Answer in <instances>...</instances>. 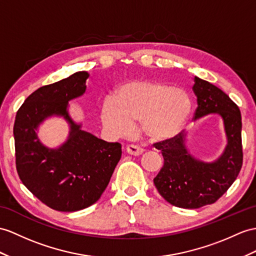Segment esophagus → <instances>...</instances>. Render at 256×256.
<instances>
[{
  "label": "esophagus",
  "instance_id": "1",
  "mask_svg": "<svg viewBox=\"0 0 256 256\" xmlns=\"http://www.w3.org/2000/svg\"><path fill=\"white\" fill-rule=\"evenodd\" d=\"M126 150H127V152H128L129 154L134 155V156H138V155L142 154L143 151H144V150H143L142 148H140V146H134V144H129V146H127Z\"/></svg>",
  "mask_w": 256,
  "mask_h": 256
}]
</instances>
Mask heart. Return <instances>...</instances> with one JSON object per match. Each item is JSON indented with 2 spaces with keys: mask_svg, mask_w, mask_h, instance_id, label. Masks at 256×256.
I'll use <instances>...</instances> for the list:
<instances>
[{
  "mask_svg": "<svg viewBox=\"0 0 256 256\" xmlns=\"http://www.w3.org/2000/svg\"><path fill=\"white\" fill-rule=\"evenodd\" d=\"M192 98L186 91L158 80H136L122 84L114 98L103 103L102 120L118 134H128L134 122L152 141L170 139L190 120Z\"/></svg>",
  "mask_w": 256,
  "mask_h": 256,
  "instance_id": "heart-1",
  "label": "heart"
}]
</instances>
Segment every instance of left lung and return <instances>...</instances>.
Wrapping results in <instances>:
<instances>
[{"mask_svg":"<svg viewBox=\"0 0 256 256\" xmlns=\"http://www.w3.org/2000/svg\"><path fill=\"white\" fill-rule=\"evenodd\" d=\"M193 91L198 98L193 118L220 114L228 142L222 156L213 163H204L192 156L186 148L182 132L156 143L155 148L163 155L164 165L154 178V184L167 202L182 208H198L215 203L238 177L243 162L239 108L225 92L198 77Z\"/></svg>","mask_w":256,"mask_h":256,"instance_id":"obj_1","label":"left lung"}]
</instances>
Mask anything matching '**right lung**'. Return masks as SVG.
<instances>
[{"label":"right lung","mask_w":256,"mask_h":256,"mask_svg":"<svg viewBox=\"0 0 256 256\" xmlns=\"http://www.w3.org/2000/svg\"><path fill=\"white\" fill-rule=\"evenodd\" d=\"M86 72H74L43 86L24 100L14 124L16 170L22 182L39 200L55 210L76 212L94 204L110 182L122 158V146L81 130L68 115L70 100L86 91ZM63 116L71 124L68 141L48 149L35 129L46 116Z\"/></svg>","instance_id":"obj_1"}]
</instances>
